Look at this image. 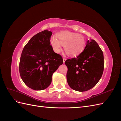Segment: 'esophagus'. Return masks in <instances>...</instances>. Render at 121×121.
<instances>
[{"instance_id": "1", "label": "esophagus", "mask_w": 121, "mask_h": 121, "mask_svg": "<svg viewBox=\"0 0 121 121\" xmlns=\"http://www.w3.org/2000/svg\"><path fill=\"white\" fill-rule=\"evenodd\" d=\"M63 62H64V63H65V60H66V59H65V57H63Z\"/></svg>"}]
</instances>
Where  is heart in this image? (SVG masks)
<instances>
[{
	"label": "heart",
	"instance_id": "heart-1",
	"mask_svg": "<svg viewBox=\"0 0 121 121\" xmlns=\"http://www.w3.org/2000/svg\"><path fill=\"white\" fill-rule=\"evenodd\" d=\"M52 36L50 42L54 51L59 53L61 50V45L66 53L70 56H76L81 53L86 46V40L83 36L76 33L64 31Z\"/></svg>",
	"mask_w": 121,
	"mask_h": 121
}]
</instances>
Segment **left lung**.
<instances>
[{
  "instance_id": "1",
  "label": "left lung",
  "mask_w": 121,
  "mask_h": 121,
  "mask_svg": "<svg viewBox=\"0 0 121 121\" xmlns=\"http://www.w3.org/2000/svg\"><path fill=\"white\" fill-rule=\"evenodd\" d=\"M65 63L68 68L69 85L73 90L83 92L92 88L100 79L104 69V53L95 40H88L81 53Z\"/></svg>"
}]
</instances>
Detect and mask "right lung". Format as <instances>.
Returning a JSON list of instances; mask_svg holds the SVG:
<instances>
[{"mask_svg": "<svg viewBox=\"0 0 121 121\" xmlns=\"http://www.w3.org/2000/svg\"><path fill=\"white\" fill-rule=\"evenodd\" d=\"M52 32L45 30L34 35L23 48L20 58L21 77L28 87L42 90L52 83L53 73L63 63L50 45Z\"/></svg>", "mask_w": 121, "mask_h": 121, "instance_id": "right-lung-1", "label": "right lung"}]
</instances>
